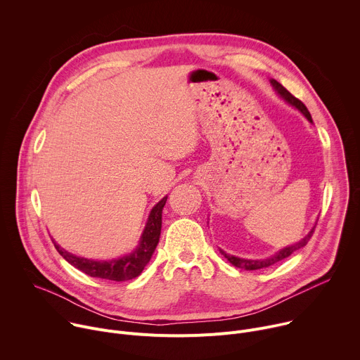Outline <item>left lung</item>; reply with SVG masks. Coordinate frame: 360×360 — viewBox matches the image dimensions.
I'll list each match as a JSON object with an SVG mask.
<instances>
[{
    "mask_svg": "<svg viewBox=\"0 0 360 360\" xmlns=\"http://www.w3.org/2000/svg\"><path fill=\"white\" fill-rule=\"evenodd\" d=\"M270 84H271L273 90L277 93L278 97L283 98L288 104L293 105L295 108H297V110L307 118V122L313 124V120H311V115H310L309 110L306 108V105H304L300 100H297L295 96H292L281 83L276 82V79L270 78ZM314 227H316V224L310 229V231L302 238V240L296 242L295 245H290V246H286V248L281 249V250L276 252L274 255H271L270 257H266V259H243V257H237V256H233V255H230V253H226V252L221 250V249H219V250H220V253H221L233 266H236V267H238V269H245V270L266 269V267H269V266H271V264H274V263H277V262H281V260L289 257L293 252H296V250L304 248V246L307 245V242L310 240V237H311V234H313V231H314Z\"/></svg>",
    "mask_w": 360,
    "mask_h": 360,
    "instance_id": "obj_1",
    "label": "left lung"
}]
</instances>
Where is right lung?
Returning a JSON list of instances; mask_svg holds the SVG:
<instances>
[{"mask_svg": "<svg viewBox=\"0 0 360 360\" xmlns=\"http://www.w3.org/2000/svg\"><path fill=\"white\" fill-rule=\"evenodd\" d=\"M167 202V195L163 197L150 212L146 227L140 237L139 246L129 255L111 259V260H94L82 256H75L67 250H64L60 245H57L53 238V243L57 252L74 267L84 271L91 277L105 278V281L114 282H126L130 278L140 276L147 263L150 262L158 240L160 233H162V213L163 207Z\"/></svg>", "mask_w": 360, "mask_h": 360, "instance_id": "right-lung-1", "label": "right lung"}]
</instances>
